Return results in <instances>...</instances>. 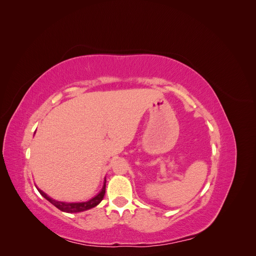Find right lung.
Listing matches in <instances>:
<instances>
[{"instance_id":"obj_1","label":"right lung","mask_w":256,"mask_h":256,"mask_svg":"<svg viewBox=\"0 0 256 256\" xmlns=\"http://www.w3.org/2000/svg\"><path fill=\"white\" fill-rule=\"evenodd\" d=\"M106 178H104V187L102 189L97 196H95L94 198H92L90 200H86V202H79V203H67V202H60V200H56L51 198L50 196H48L47 194L44 191H42L40 189L37 190L40 191V194L46 198L48 200L51 204H53L56 208H58L62 212H85L88 210V209H90L92 207L97 206L102 200H104V193H106Z\"/></svg>"}]
</instances>
